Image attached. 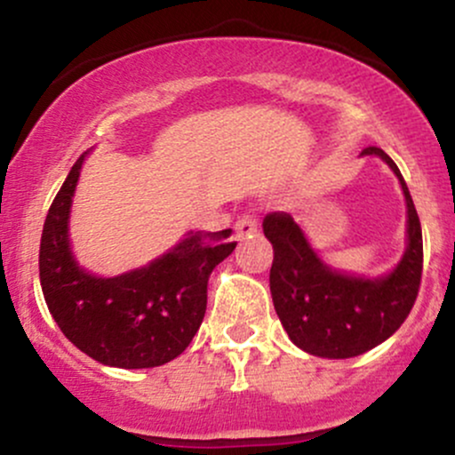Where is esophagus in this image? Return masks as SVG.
Instances as JSON below:
<instances>
[{
  "label": "esophagus",
  "instance_id": "obj_1",
  "mask_svg": "<svg viewBox=\"0 0 455 455\" xmlns=\"http://www.w3.org/2000/svg\"><path fill=\"white\" fill-rule=\"evenodd\" d=\"M235 233H237V237H254V235L259 233V222L254 216H248V213H243L242 218H239L237 222H235Z\"/></svg>",
  "mask_w": 455,
  "mask_h": 455
}]
</instances>
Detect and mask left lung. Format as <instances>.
Masks as SVG:
<instances>
[{"mask_svg":"<svg viewBox=\"0 0 455 455\" xmlns=\"http://www.w3.org/2000/svg\"><path fill=\"white\" fill-rule=\"evenodd\" d=\"M362 154H374L387 162L406 198L409 245L391 274L355 278L329 269L289 213L271 212L263 220L265 237L274 245L269 271L274 307L293 344L316 357H357L379 347L398 331L419 293L424 242L409 188L383 149L365 148Z\"/></svg>","mask_w":455,"mask_h":455,"instance_id":"8db88e82","label":"left lung"}]
</instances>
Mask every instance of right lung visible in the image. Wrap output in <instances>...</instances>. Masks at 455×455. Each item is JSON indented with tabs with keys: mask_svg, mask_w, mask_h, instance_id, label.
Segmentation results:
<instances>
[{
	"mask_svg": "<svg viewBox=\"0 0 455 455\" xmlns=\"http://www.w3.org/2000/svg\"><path fill=\"white\" fill-rule=\"evenodd\" d=\"M85 154L75 162L46 213L40 284L64 336L78 351L115 368H156L186 351L207 310L213 267L233 252L231 231L188 233L175 248L115 278L78 267L68 239L72 196Z\"/></svg>",
	"mask_w": 455,
	"mask_h": 455,
	"instance_id": "obj_1",
	"label": "right lung"
}]
</instances>
